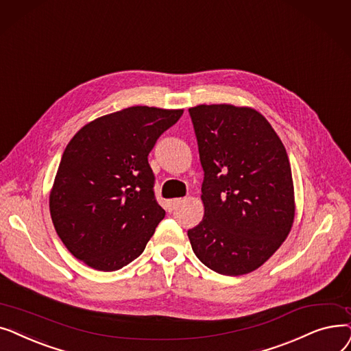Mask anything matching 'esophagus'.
<instances>
[{
  "instance_id": "esophagus-1",
  "label": "esophagus",
  "mask_w": 351,
  "mask_h": 351,
  "mask_svg": "<svg viewBox=\"0 0 351 351\" xmlns=\"http://www.w3.org/2000/svg\"><path fill=\"white\" fill-rule=\"evenodd\" d=\"M181 203H182V198H174V199H170L169 206H167V207H169V211L171 213V211H174Z\"/></svg>"
}]
</instances>
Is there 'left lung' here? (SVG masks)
Wrapping results in <instances>:
<instances>
[{
  "label": "left lung",
  "mask_w": 351,
  "mask_h": 351,
  "mask_svg": "<svg viewBox=\"0 0 351 351\" xmlns=\"http://www.w3.org/2000/svg\"><path fill=\"white\" fill-rule=\"evenodd\" d=\"M189 112L204 170V217L187 232L193 252L219 274L252 273L277 252L294 221L287 152L253 108L203 104Z\"/></svg>",
  "instance_id": "obj_1"
}]
</instances>
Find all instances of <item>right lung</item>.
<instances>
[{"label":"right lung","instance_id":"right-lung-1","mask_svg":"<svg viewBox=\"0 0 351 351\" xmlns=\"http://www.w3.org/2000/svg\"><path fill=\"white\" fill-rule=\"evenodd\" d=\"M182 110L128 107L88 123L65 147L49 194L69 252L99 271L136 260L164 219L148 154Z\"/></svg>","mask_w":351,"mask_h":351}]
</instances>
